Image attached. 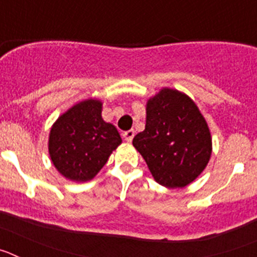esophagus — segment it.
<instances>
[{
	"instance_id": "esophagus-1",
	"label": "esophagus",
	"mask_w": 257,
	"mask_h": 257,
	"mask_svg": "<svg viewBox=\"0 0 257 257\" xmlns=\"http://www.w3.org/2000/svg\"><path fill=\"white\" fill-rule=\"evenodd\" d=\"M134 136H135V131H134V130H128V131H126V133L123 134V138H124V140H126L127 143L133 142Z\"/></svg>"
}]
</instances>
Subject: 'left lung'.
<instances>
[{"label":"left lung","mask_w":257,"mask_h":257,"mask_svg":"<svg viewBox=\"0 0 257 257\" xmlns=\"http://www.w3.org/2000/svg\"><path fill=\"white\" fill-rule=\"evenodd\" d=\"M133 144L154 180L166 188H184L196 180L212 152L210 128L198 106L169 87L147 101L145 130Z\"/></svg>","instance_id":"8db88e82"}]
</instances>
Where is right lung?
<instances>
[{
  "mask_svg": "<svg viewBox=\"0 0 257 257\" xmlns=\"http://www.w3.org/2000/svg\"><path fill=\"white\" fill-rule=\"evenodd\" d=\"M101 109L100 100L86 99L52 124L49 154L65 179L81 183L94 179L122 143L117 128L103 119Z\"/></svg>",
  "mask_w": 257,
  "mask_h": 257,
  "instance_id": "1",
  "label": "right lung"
}]
</instances>
